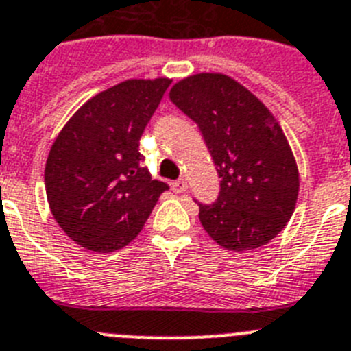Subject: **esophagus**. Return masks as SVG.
Instances as JSON below:
<instances>
[{"mask_svg":"<svg viewBox=\"0 0 351 351\" xmlns=\"http://www.w3.org/2000/svg\"><path fill=\"white\" fill-rule=\"evenodd\" d=\"M171 189L173 192H176V194H182V192L187 191V180H183V178L176 180V182L171 183Z\"/></svg>","mask_w":351,"mask_h":351,"instance_id":"obj_1","label":"esophagus"}]
</instances>
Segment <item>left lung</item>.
<instances>
[{
    "mask_svg": "<svg viewBox=\"0 0 351 351\" xmlns=\"http://www.w3.org/2000/svg\"><path fill=\"white\" fill-rule=\"evenodd\" d=\"M169 99L197 124L222 178L217 203L199 204L208 236L230 252L276 238L295 210L299 169L271 110L223 73L182 78Z\"/></svg>",
    "mask_w": 351,
    "mask_h": 351,
    "instance_id": "left-lung-1",
    "label": "left lung"
}]
</instances>
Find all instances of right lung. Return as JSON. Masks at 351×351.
<instances>
[{"label":"right lung","mask_w":351,"mask_h":351,"mask_svg":"<svg viewBox=\"0 0 351 351\" xmlns=\"http://www.w3.org/2000/svg\"><path fill=\"white\" fill-rule=\"evenodd\" d=\"M171 80L131 78L96 94L53 140L45 192L56 222L97 254L128 246L168 185L152 180L138 150Z\"/></svg>","instance_id":"obj_1"}]
</instances>
